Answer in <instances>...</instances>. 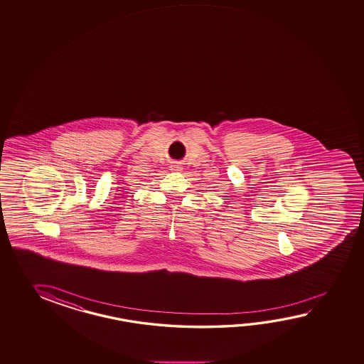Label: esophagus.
<instances>
[{
	"instance_id": "esophagus-1",
	"label": "esophagus",
	"mask_w": 364,
	"mask_h": 364,
	"mask_svg": "<svg viewBox=\"0 0 364 364\" xmlns=\"http://www.w3.org/2000/svg\"><path fill=\"white\" fill-rule=\"evenodd\" d=\"M176 171H179V169H176Z\"/></svg>"
}]
</instances>
